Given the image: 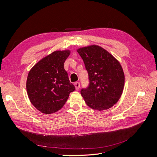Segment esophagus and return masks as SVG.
Instances as JSON below:
<instances>
[{
	"instance_id": "34e87169",
	"label": "esophagus",
	"mask_w": 157,
	"mask_h": 157,
	"mask_svg": "<svg viewBox=\"0 0 157 157\" xmlns=\"http://www.w3.org/2000/svg\"><path fill=\"white\" fill-rule=\"evenodd\" d=\"M74 85H75L76 90H78V89L80 88V83L79 82H75L74 84Z\"/></svg>"
}]
</instances>
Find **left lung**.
<instances>
[{
	"label": "left lung",
	"mask_w": 157,
	"mask_h": 157,
	"mask_svg": "<svg viewBox=\"0 0 157 157\" xmlns=\"http://www.w3.org/2000/svg\"><path fill=\"white\" fill-rule=\"evenodd\" d=\"M83 59L90 84L80 94L86 105L94 110L103 111L119 100L124 86V73L115 57L98 45L77 50Z\"/></svg>",
	"instance_id": "obj_1"
}]
</instances>
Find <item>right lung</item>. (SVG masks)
<instances>
[{"mask_svg":"<svg viewBox=\"0 0 157 157\" xmlns=\"http://www.w3.org/2000/svg\"><path fill=\"white\" fill-rule=\"evenodd\" d=\"M70 54L69 50L54 51L38 61L28 73V97L33 106L42 113L49 115L59 111L69 94L75 90L64 69Z\"/></svg>","mask_w":157,"mask_h":157,"instance_id":"1","label":"right lung"}]
</instances>
